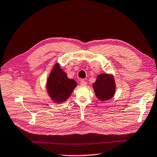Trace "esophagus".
<instances>
[{
	"label": "esophagus",
	"mask_w": 157,
	"mask_h": 157,
	"mask_svg": "<svg viewBox=\"0 0 157 157\" xmlns=\"http://www.w3.org/2000/svg\"><path fill=\"white\" fill-rule=\"evenodd\" d=\"M80 85L81 86H85L87 85V83L86 82L85 80H81V83H80Z\"/></svg>",
	"instance_id": "1"
}]
</instances>
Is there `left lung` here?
<instances>
[{"label": "left lung", "mask_w": 157, "mask_h": 157, "mask_svg": "<svg viewBox=\"0 0 157 157\" xmlns=\"http://www.w3.org/2000/svg\"><path fill=\"white\" fill-rule=\"evenodd\" d=\"M94 90L100 101H108L113 97L116 85L112 74H100L92 85Z\"/></svg>", "instance_id": "left-lung-1"}]
</instances>
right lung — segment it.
Returning <instances> with one entry per match:
<instances>
[{
	"instance_id": "obj_1",
	"label": "right lung",
	"mask_w": 157,
	"mask_h": 157,
	"mask_svg": "<svg viewBox=\"0 0 157 157\" xmlns=\"http://www.w3.org/2000/svg\"><path fill=\"white\" fill-rule=\"evenodd\" d=\"M77 86L73 79H69L67 74L56 63L52 69L47 80V91L51 99L56 103L67 101Z\"/></svg>"
}]
</instances>
